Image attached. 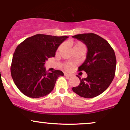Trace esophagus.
Instances as JSON below:
<instances>
[{"label":"esophagus","instance_id":"obj_1","mask_svg":"<svg viewBox=\"0 0 130 130\" xmlns=\"http://www.w3.org/2000/svg\"><path fill=\"white\" fill-rule=\"evenodd\" d=\"M64 75H65V76H67V77H72V75H71V74H66V73H65Z\"/></svg>","mask_w":130,"mask_h":130}]
</instances>
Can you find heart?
I'll return each mask as SVG.
<instances>
[{
  "mask_svg": "<svg viewBox=\"0 0 130 130\" xmlns=\"http://www.w3.org/2000/svg\"><path fill=\"white\" fill-rule=\"evenodd\" d=\"M62 47H63V44H61V45L58 47V48L57 52H60L62 48ZM77 48H83V49L85 50V46L82 42H75L74 45V50L77 49ZM72 64L71 63V62H68V63H66L64 64V68L66 70H68V71L71 70L72 68Z\"/></svg>",
  "mask_w": 130,
  "mask_h": 130,
  "instance_id": "heart-1",
  "label": "heart"
}]
</instances>
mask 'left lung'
Instances as JSON below:
<instances>
[{"label": "left lung", "instance_id": "1", "mask_svg": "<svg viewBox=\"0 0 130 130\" xmlns=\"http://www.w3.org/2000/svg\"><path fill=\"white\" fill-rule=\"evenodd\" d=\"M86 44V58L78 68L86 72L88 77L79 76L80 85L72 91L84 98H93L103 92L109 87L115 76L116 58L113 48L107 41L94 33H83L72 36Z\"/></svg>", "mask_w": 130, "mask_h": 130}]
</instances>
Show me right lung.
<instances>
[{
    "label": "right lung",
    "instance_id": "right-lung-1",
    "mask_svg": "<svg viewBox=\"0 0 130 130\" xmlns=\"http://www.w3.org/2000/svg\"><path fill=\"white\" fill-rule=\"evenodd\" d=\"M68 36L38 34L29 37L16 47L11 65V74L23 94L31 98L47 95L54 88L59 70L47 72L45 61L55 56L59 45Z\"/></svg>",
    "mask_w": 130,
    "mask_h": 130
}]
</instances>
